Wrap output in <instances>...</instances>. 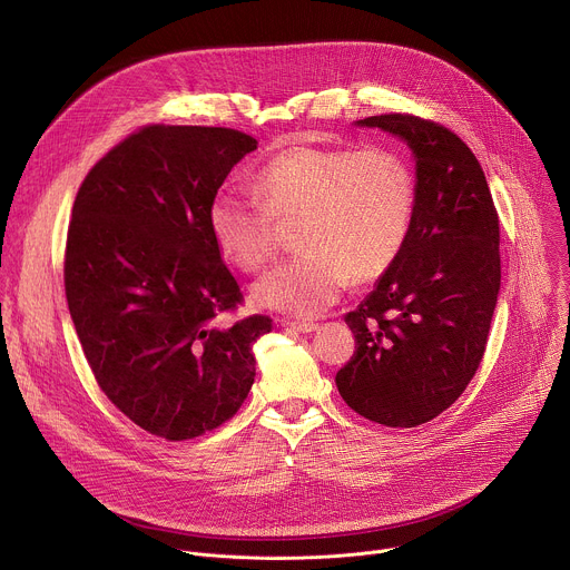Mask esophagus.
Instances as JSON below:
<instances>
[{
  "label": "esophagus",
  "mask_w": 570,
  "mask_h": 570,
  "mask_svg": "<svg viewBox=\"0 0 570 570\" xmlns=\"http://www.w3.org/2000/svg\"><path fill=\"white\" fill-rule=\"evenodd\" d=\"M282 327H286V330H293V332H297V334H311V332H315L317 330V324L315 322H306V320H282Z\"/></svg>",
  "instance_id": "34e87169"
}]
</instances>
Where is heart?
<instances>
[{"mask_svg":"<svg viewBox=\"0 0 570 570\" xmlns=\"http://www.w3.org/2000/svg\"><path fill=\"white\" fill-rule=\"evenodd\" d=\"M262 205L214 196L207 227L218 255L257 273L277 253V225L297 223L299 257L253 286L259 306L291 317L327 311L352 282L390 271L411 236L417 183L409 159L390 148L291 146L255 176Z\"/></svg>","mask_w":570,"mask_h":570,"instance_id":"obj_1","label":"heart"}]
</instances>
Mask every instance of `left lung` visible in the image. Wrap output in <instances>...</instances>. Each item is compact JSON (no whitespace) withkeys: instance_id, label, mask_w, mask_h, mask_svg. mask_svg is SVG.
I'll return each instance as SVG.
<instances>
[{"instance_id":"obj_1","label":"left lung","mask_w":570,"mask_h":570,"mask_svg":"<svg viewBox=\"0 0 570 570\" xmlns=\"http://www.w3.org/2000/svg\"><path fill=\"white\" fill-rule=\"evenodd\" d=\"M413 150L417 207L411 236L374 291L345 315L356 352L336 374L352 411L413 429L464 392L501 291L499 214L471 148L413 115L356 121Z\"/></svg>"}]
</instances>
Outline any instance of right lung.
Wrapping results in <instances>:
<instances>
[{"label":"right lung","instance_id":"obj_1","mask_svg":"<svg viewBox=\"0 0 570 570\" xmlns=\"http://www.w3.org/2000/svg\"><path fill=\"white\" fill-rule=\"evenodd\" d=\"M257 139L232 128L146 126L80 185L65 295L97 383L144 431L183 442L236 415L255 383L268 315L218 327L243 293L207 209Z\"/></svg>","mask_w":570,"mask_h":570}]
</instances>
